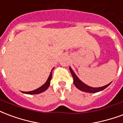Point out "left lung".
<instances>
[{"label": "left lung", "mask_w": 123, "mask_h": 123, "mask_svg": "<svg viewBox=\"0 0 123 123\" xmlns=\"http://www.w3.org/2000/svg\"><path fill=\"white\" fill-rule=\"evenodd\" d=\"M70 71L71 74H72V77H73L74 79V83L75 85V86L77 88H78V89H80V91H82L86 92H91V93H95V92H97L101 91H102L104 89H105L106 87H108L110 84H111V83H109V84L106 85L105 86H104V87H89V86H88L86 84H85L84 83H83L81 80L79 79V78L77 77V75H75V73L74 72V71L72 70L70 67Z\"/></svg>", "instance_id": "obj_1"}]
</instances>
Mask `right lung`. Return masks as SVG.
Listing matches in <instances>:
<instances>
[{
	"label": "right lung",
	"mask_w": 123,
	"mask_h": 123,
	"mask_svg": "<svg viewBox=\"0 0 123 123\" xmlns=\"http://www.w3.org/2000/svg\"><path fill=\"white\" fill-rule=\"evenodd\" d=\"M52 70L51 71V73L49 74V76L48 78L47 81L44 83V84L40 87L38 89L34 90V91H29V92H23V93H25V94H39V93H41L42 92L45 91V90L48 89V88L49 87L50 85V81L51 80V78H52Z\"/></svg>",
	"instance_id": "right-lung-1"
}]
</instances>
